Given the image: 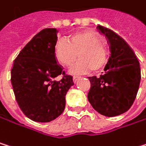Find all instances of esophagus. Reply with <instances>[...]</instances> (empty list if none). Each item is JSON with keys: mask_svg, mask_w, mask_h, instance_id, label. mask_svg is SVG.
<instances>
[{"mask_svg": "<svg viewBox=\"0 0 146 146\" xmlns=\"http://www.w3.org/2000/svg\"><path fill=\"white\" fill-rule=\"evenodd\" d=\"M81 77L80 76H74V78H72V81H74V83H76Z\"/></svg>", "mask_w": 146, "mask_h": 146, "instance_id": "obj_1", "label": "esophagus"}]
</instances>
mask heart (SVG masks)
I'll return each instance as SVG.
<instances>
[{
	"label": "heart",
	"instance_id": "1",
	"mask_svg": "<svg viewBox=\"0 0 146 146\" xmlns=\"http://www.w3.org/2000/svg\"><path fill=\"white\" fill-rule=\"evenodd\" d=\"M55 59L59 65L67 67L70 74H85L92 69H101L107 60V50L97 35L90 31L72 35L66 41H59L55 46Z\"/></svg>",
	"mask_w": 146,
	"mask_h": 146
}]
</instances>
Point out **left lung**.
<instances>
[{
  "label": "left lung",
  "instance_id": "1",
  "mask_svg": "<svg viewBox=\"0 0 146 146\" xmlns=\"http://www.w3.org/2000/svg\"><path fill=\"white\" fill-rule=\"evenodd\" d=\"M108 44L111 56L100 78L89 77L91 88L87 99L95 111L106 117H115L132 106L139 88V62L129 45L117 34L98 26Z\"/></svg>",
  "mask_w": 146,
  "mask_h": 146
}]
</instances>
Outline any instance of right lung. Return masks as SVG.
Returning <instances> with one entry per match:
<instances>
[{
  "instance_id": "1",
  "label": "right lung",
  "mask_w": 146,
  "mask_h": 146,
  "mask_svg": "<svg viewBox=\"0 0 146 146\" xmlns=\"http://www.w3.org/2000/svg\"><path fill=\"white\" fill-rule=\"evenodd\" d=\"M59 31L46 28L21 51L11 71V82L17 103L25 115L35 122L58 118L66 106V94L74 86L57 64L55 46ZM62 76L58 82L56 78Z\"/></svg>"
}]
</instances>
